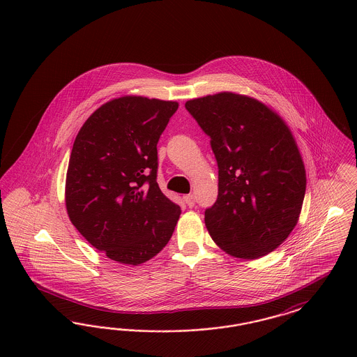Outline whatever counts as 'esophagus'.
Instances as JSON below:
<instances>
[{"instance_id": "obj_1", "label": "esophagus", "mask_w": 357, "mask_h": 357, "mask_svg": "<svg viewBox=\"0 0 357 357\" xmlns=\"http://www.w3.org/2000/svg\"><path fill=\"white\" fill-rule=\"evenodd\" d=\"M183 199H185V202H186L188 207H194V204H195V198H194V195H192V194L185 195V197H183Z\"/></svg>"}]
</instances>
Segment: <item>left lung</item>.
Listing matches in <instances>:
<instances>
[{"label":"left lung","instance_id":"8db88e82","mask_svg":"<svg viewBox=\"0 0 357 357\" xmlns=\"http://www.w3.org/2000/svg\"><path fill=\"white\" fill-rule=\"evenodd\" d=\"M185 105L218 163V198L204 213L208 234L231 257L269 255L296 227L305 197V166L288 124L265 102L229 91Z\"/></svg>","mask_w":357,"mask_h":357}]
</instances>
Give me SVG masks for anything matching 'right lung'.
I'll return each instance as SVG.
<instances>
[{"label":"right lung","instance_id":"right-lung-1","mask_svg":"<svg viewBox=\"0 0 357 357\" xmlns=\"http://www.w3.org/2000/svg\"><path fill=\"white\" fill-rule=\"evenodd\" d=\"M178 102L127 95L100 105L75 139L66 179L72 225L109 259L140 265L181 215L156 182L158 140Z\"/></svg>","mask_w":357,"mask_h":357}]
</instances>
